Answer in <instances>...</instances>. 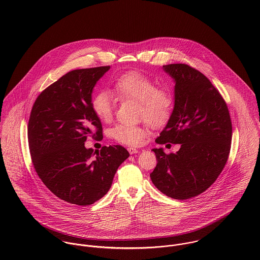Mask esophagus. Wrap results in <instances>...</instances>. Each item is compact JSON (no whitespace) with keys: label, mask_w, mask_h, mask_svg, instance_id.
Masks as SVG:
<instances>
[{"label":"esophagus","mask_w":260,"mask_h":260,"mask_svg":"<svg viewBox=\"0 0 260 260\" xmlns=\"http://www.w3.org/2000/svg\"><path fill=\"white\" fill-rule=\"evenodd\" d=\"M128 152L130 153V154H136V153H138L139 151H138V149L133 148V147H128Z\"/></svg>","instance_id":"esophagus-1"}]
</instances>
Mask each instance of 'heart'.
I'll return each instance as SVG.
<instances>
[{"label":"heart","instance_id":"b5f03b06","mask_svg":"<svg viewBox=\"0 0 260 260\" xmlns=\"http://www.w3.org/2000/svg\"><path fill=\"white\" fill-rule=\"evenodd\" d=\"M116 96L121 100H133L140 103L141 116L154 127L164 125L170 118L173 108V96L164 87L145 75L138 72H128L116 79L113 85ZM115 101L107 91L96 93L92 99V109L97 117L108 122L111 120ZM110 135L116 141L137 146L147 135L143 126L118 124L110 130Z\"/></svg>","mask_w":260,"mask_h":260}]
</instances>
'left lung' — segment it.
<instances>
[{
  "mask_svg": "<svg viewBox=\"0 0 260 260\" xmlns=\"http://www.w3.org/2000/svg\"><path fill=\"white\" fill-rule=\"evenodd\" d=\"M175 83L174 107L157 144H180L176 153L154 148L153 184L173 199L185 200L212 185L227 162L232 125L226 103L207 77L186 64L163 66ZM170 145V144H169Z\"/></svg>",
  "mask_w": 260,
  "mask_h": 260,
  "instance_id": "8db88e82",
  "label": "left lung"
}]
</instances>
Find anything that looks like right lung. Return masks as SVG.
Here are the masks:
<instances>
[{
	"instance_id": "obj_1",
	"label": "right lung",
	"mask_w": 260,
	"mask_h": 260,
	"mask_svg": "<svg viewBox=\"0 0 260 260\" xmlns=\"http://www.w3.org/2000/svg\"><path fill=\"white\" fill-rule=\"evenodd\" d=\"M109 69H78L64 75L38 96L30 115L28 141L38 176L71 204L86 206L101 199L129 157L120 145L104 146L96 156L85 147L89 135L103 136L101 121L92 109V93Z\"/></svg>"
}]
</instances>
